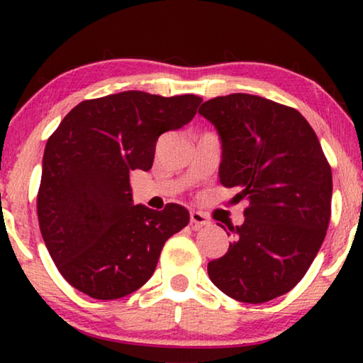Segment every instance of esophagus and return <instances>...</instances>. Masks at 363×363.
Returning a JSON list of instances; mask_svg holds the SVG:
<instances>
[{"mask_svg": "<svg viewBox=\"0 0 363 363\" xmlns=\"http://www.w3.org/2000/svg\"><path fill=\"white\" fill-rule=\"evenodd\" d=\"M190 221L195 228H201V226L210 225V220H208L206 215H203L201 211H191L190 213Z\"/></svg>", "mask_w": 363, "mask_h": 363, "instance_id": "34e87169", "label": "esophagus"}]
</instances>
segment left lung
Instances as JSON below:
<instances>
[{
    "label": "left lung",
    "mask_w": 363,
    "mask_h": 363,
    "mask_svg": "<svg viewBox=\"0 0 363 363\" xmlns=\"http://www.w3.org/2000/svg\"><path fill=\"white\" fill-rule=\"evenodd\" d=\"M221 138L220 182L238 188L245 223L208 262L218 289L261 304L289 292L319 252L330 221L332 170L315 132L296 108L251 94L203 102Z\"/></svg>",
    "instance_id": "obj_1"
}]
</instances>
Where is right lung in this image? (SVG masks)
<instances>
[{
  "instance_id": "add662e5",
  "label": "right lung",
  "mask_w": 363,
  "mask_h": 363,
  "mask_svg": "<svg viewBox=\"0 0 363 363\" xmlns=\"http://www.w3.org/2000/svg\"><path fill=\"white\" fill-rule=\"evenodd\" d=\"M201 97L125 91L77 104L48 138L38 220L54 264L72 287L121 299L150 279L168 238L190 213L132 203L130 172L150 170L158 137L186 125Z\"/></svg>"
}]
</instances>
